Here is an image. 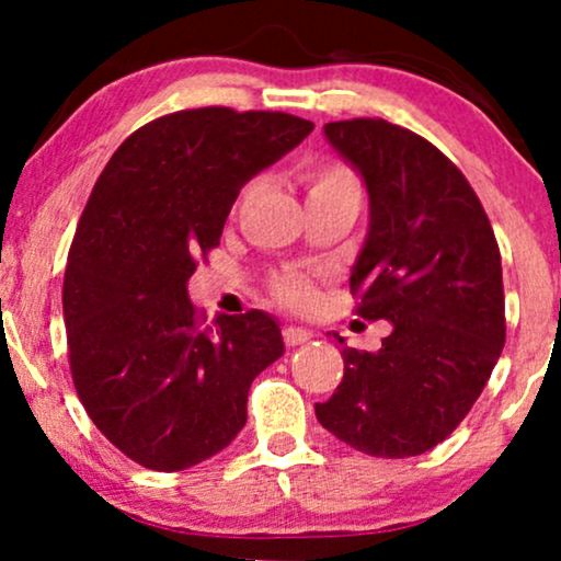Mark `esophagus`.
<instances>
[{
    "instance_id": "34e87169",
    "label": "esophagus",
    "mask_w": 561,
    "mask_h": 561,
    "mask_svg": "<svg viewBox=\"0 0 561 561\" xmlns=\"http://www.w3.org/2000/svg\"><path fill=\"white\" fill-rule=\"evenodd\" d=\"M313 337L311 330H306V327H285V343L287 345H302L308 343V340Z\"/></svg>"
}]
</instances>
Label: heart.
I'll use <instances>...</instances> for the list:
<instances>
[{"label": "heart", "instance_id": "b5f03b06", "mask_svg": "<svg viewBox=\"0 0 561 561\" xmlns=\"http://www.w3.org/2000/svg\"><path fill=\"white\" fill-rule=\"evenodd\" d=\"M302 182H306L308 203L362 197V182H358V176L345 163H337V160L311 163L302 171ZM274 293L287 306H308L313 300L311 285L306 279H300V276H282V279H276Z\"/></svg>", "mask_w": 561, "mask_h": 561}]
</instances>
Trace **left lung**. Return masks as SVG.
Segmentation results:
<instances>
[{
    "instance_id": "8db88e82",
    "label": "left lung",
    "mask_w": 561,
    "mask_h": 561,
    "mask_svg": "<svg viewBox=\"0 0 561 561\" xmlns=\"http://www.w3.org/2000/svg\"><path fill=\"white\" fill-rule=\"evenodd\" d=\"M324 137L369 195V231L351 272L358 317L390 321L375 353L343 345V382L317 420L382 459L435 448L459 427L504 351L495 234L465 173L382 118L334 121Z\"/></svg>"
}]
</instances>
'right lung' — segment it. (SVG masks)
Instances as JSON below:
<instances>
[{"label": "right lung", "instance_id": "right-lung-1", "mask_svg": "<svg viewBox=\"0 0 561 561\" xmlns=\"http://www.w3.org/2000/svg\"><path fill=\"white\" fill-rule=\"evenodd\" d=\"M311 131L287 113L179 111L137 128L96 179L62 282L70 375L137 465L182 472L227 448L253 379L285 353L263 311L203 324L186 282L242 186Z\"/></svg>", "mask_w": 561, "mask_h": 561}]
</instances>
